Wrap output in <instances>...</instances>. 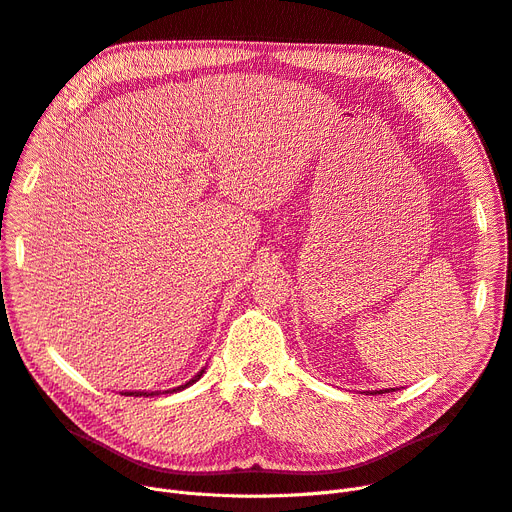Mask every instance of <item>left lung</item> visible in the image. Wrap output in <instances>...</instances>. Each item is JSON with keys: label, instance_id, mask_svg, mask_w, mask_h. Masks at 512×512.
<instances>
[{"label": "left lung", "instance_id": "8db88e82", "mask_svg": "<svg viewBox=\"0 0 512 512\" xmlns=\"http://www.w3.org/2000/svg\"><path fill=\"white\" fill-rule=\"evenodd\" d=\"M393 391H395V389H393ZM376 393H383V391H372V395H376ZM385 393H387V391H385Z\"/></svg>", "mask_w": 512, "mask_h": 512}]
</instances>
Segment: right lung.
I'll use <instances>...</instances> for the list:
<instances>
[{
  "label": "right lung",
  "instance_id": "right-lung-1",
  "mask_svg": "<svg viewBox=\"0 0 512 512\" xmlns=\"http://www.w3.org/2000/svg\"><path fill=\"white\" fill-rule=\"evenodd\" d=\"M203 372H205V370H201V372H198V374L194 376V379H192V381H188L186 385H182V387H177V389H173V391H182V389H186L188 385L196 383V381H198V379H201V376H203ZM125 395H133V397H138V395H144V397H148V395H159V391H157V393H154V391H129V393H125Z\"/></svg>",
  "mask_w": 512,
  "mask_h": 512
}]
</instances>
